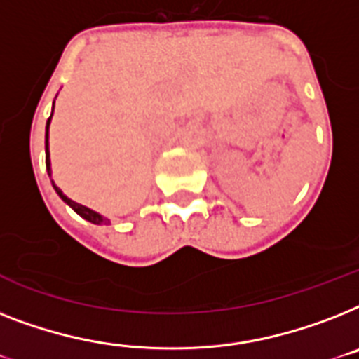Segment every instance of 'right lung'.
<instances>
[{
	"mask_svg": "<svg viewBox=\"0 0 359 359\" xmlns=\"http://www.w3.org/2000/svg\"><path fill=\"white\" fill-rule=\"evenodd\" d=\"M53 109H55V101H53ZM51 116H53V112H51ZM51 116H49L48 123H46V170H48V175H49V179H51V184H53L55 191H57L58 197H60V199H62L64 203H66V205L69 206V208L74 210L75 214L81 215L83 219L90 221V223H94V225H109L110 221L107 219V217H103V215L99 214V212H95V210L88 208V206L79 205V203L72 201L68 197V195L64 194L62 189H60L57 184H55L53 177H51V160H49V123H51Z\"/></svg>",
	"mask_w": 359,
	"mask_h": 359,
	"instance_id": "obj_1",
	"label": "right lung"
}]
</instances>
